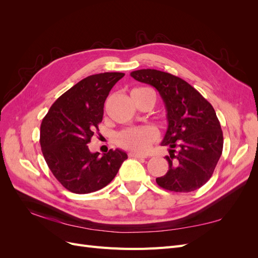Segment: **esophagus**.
<instances>
[{"mask_svg":"<svg viewBox=\"0 0 258 258\" xmlns=\"http://www.w3.org/2000/svg\"><path fill=\"white\" fill-rule=\"evenodd\" d=\"M129 157H131V158H146V156L143 154H138V153L131 152V153H129Z\"/></svg>","mask_w":258,"mask_h":258,"instance_id":"34e87169","label":"esophagus"}]
</instances>
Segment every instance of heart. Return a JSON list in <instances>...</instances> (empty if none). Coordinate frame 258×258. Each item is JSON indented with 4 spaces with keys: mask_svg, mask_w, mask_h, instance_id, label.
<instances>
[{
    "mask_svg": "<svg viewBox=\"0 0 258 258\" xmlns=\"http://www.w3.org/2000/svg\"><path fill=\"white\" fill-rule=\"evenodd\" d=\"M146 91H153L151 88L140 87L131 90V96L139 95ZM158 137V132L153 126H143L139 128H127L117 135V144L124 150L137 153H144Z\"/></svg>",
    "mask_w": 258,
    "mask_h": 258,
    "instance_id": "heart-1",
    "label": "heart"
}]
</instances>
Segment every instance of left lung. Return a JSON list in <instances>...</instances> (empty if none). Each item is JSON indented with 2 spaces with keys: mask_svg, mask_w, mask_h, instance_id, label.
Segmentation results:
<instances>
[{
  "mask_svg": "<svg viewBox=\"0 0 258 258\" xmlns=\"http://www.w3.org/2000/svg\"><path fill=\"white\" fill-rule=\"evenodd\" d=\"M138 82L158 90L168 128L161 145L169 147V170L156 178L170 191L189 192L212 176L223 152V131L213 106L184 80L154 69L131 72Z\"/></svg>",
  "mask_w": 258,
  "mask_h": 258,
  "instance_id": "8db88e82",
  "label": "left lung"
}]
</instances>
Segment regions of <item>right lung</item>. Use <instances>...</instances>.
Wrapping results in <instances>:
<instances>
[{"label":"right lung","mask_w":258,"mask_h":258,"mask_svg":"<svg viewBox=\"0 0 258 258\" xmlns=\"http://www.w3.org/2000/svg\"><path fill=\"white\" fill-rule=\"evenodd\" d=\"M123 73L90 75L60 96L41 124L40 143L48 168L61 185L74 194H89L103 188L128 158L121 150L100 156L88 143L99 130L104 102Z\"/></svg>","instance_id":"1"}]
</instances>
